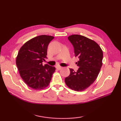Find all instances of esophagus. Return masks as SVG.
Masks as SVG:
<instances>
[{
  "label": "esophagus",
  "instance_id": "1",
  "mask_svg": "<svg viewBox=\"0 0 121 121\" xmlns=\"http://www.w3.org/2000/svg\"><path fill=\"white\" fill-rule=\"evenodd\" d=\"M56 69H58V70H60V69H62V66H56Z\"/></svg>",
  "mask_w": 121,
  "mask_h": 121
}]
</instances>
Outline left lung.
I'll use <instances>...</instances> for the list:
<instances>
[{
    "mask_svg": "<svg viewBox=\"0 0 121 121\" xmlns=\"http://www.w3.org/2000/svg\"><path fill=\"white\" fill-rule=\"evenodd\" d=\"M68 39L73 46L75 56L79 59L76 64L79 68L76 72L70 69V74L65 82L71 89L82 91L96 79L102 65L103 52L97 43L84 36L72 35Z\"/></svg>",
    "mask_w": 121,
    "mask_h": 121,
    "instance_id": "left-lung-1",
    "label": "left lung"
}]
</instances>
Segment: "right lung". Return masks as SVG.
<instances>
[{
  "instance_id": "right-lung-1",
  "label": "right lung",
  "mask_w": 121,
  "mask_h": 121,
  "mask_svg": "<svg viewBox=\"0 0 121 121\" xmlns=\"http://www.w3.org/2000/svg\"><path fill=\"white\" fill-rule=\"evenodd\" d=\"M54 37L40 35L27 41L20 49L16 65L20 75L30 88L41 90L47 87L56 68L48 65H43L47 58L49 43Z\"/></svg>"
}]
</instances>
